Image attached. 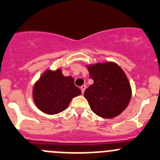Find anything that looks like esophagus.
<instances>
[{
	"instance_id": "esophagus-1",
	"label": "esophagus",
	"mask_w": 160,
	"mask_h": 160,
	"mask_svg": "<svg viewBox=\"0 0 160 160\" xmlns=\"http://www.w3.org/2000/svg\"><path fill=\"white\" fill-rule=\"evenodd\" d=\"M86 85H83V86H81V90H82V93H84V92H85V90H86Z\"/></svg>"
}]
</instances>
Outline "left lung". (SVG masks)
<instances>
[{
	"label": "left lung",
	"mask_w": 160,
	"mask_h": 160,
	"mask_svg": "<svg viewBox=\"0 0 160 160\" xmlns=\"http://www.w3.org/2000/svg\"><path fill=\"white\" fill-rule=\"evenodd\" d=\"M93 83L85 90V98L96 115L112 118L127 108L132 89L123 70L114 62L86 64Z\"/></svg>",
	"instance_id": "1"
}]
</instances>
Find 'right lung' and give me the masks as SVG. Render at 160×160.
<instances>
[{
	"label": "right lung",
	"mask_w": 160,
	"mask_h": 160,
	"mask_svg": "<svg viewBox=\"0 0 160 160\" xmlns=\"http://www.w3.org/2000/svg\"><path fill=\"white\" fill-rule=\"evenodd\" d=\"M71 76H64L61 68L45 70L32 90L36 107L47 115H56L68 108L74 97L82 93Z\"/></svg>",
	"instance_id": "right-lung-1"
}]
</instances>
